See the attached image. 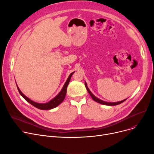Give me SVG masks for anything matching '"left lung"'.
Masks as SVG:
<instances>
[{"instance_id":"left-lung-1","label":"left lung","mask_w":154,"mask_h":154,"mask_svg":"<svg viewBox=\"0 0 154 154\" xmlns=\"http://www.w3.org/2000/svg\"><path fill=\"white\" fill-rule=\"evenodd\" d=\"M85 87H86V88H87V90L88 94H89L92 97V99H93L94 101H95V102H98V103H101V104H103V105H106V106H117V105H118V104H120V103H121L124 102L126 100V99H124V100H122V101L117 102H107L103 101V100H102L98 99L97 97H96L91 92V91L89 90V88H88V87H87V83H86L85 82Z\"/></svg>"}]
</instances>
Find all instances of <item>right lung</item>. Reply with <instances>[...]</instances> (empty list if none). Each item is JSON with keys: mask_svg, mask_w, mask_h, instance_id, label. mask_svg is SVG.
Returning <instances> with one entry per match:
<instances>
[{"mask_svg": "<svg viewBox=\"0 0 154 154\" xmlns=\"http://www.w3.org/2000/svg\"><path fill=\"white\" fill-rule=\"evenodd\" d=\"M74 72L71 73V74H70V75L69 76V77L67 80V81L66 82V83H65L64 85L63 86V87L62 88L61 91L59 93V94L57 95L56 97H55L53 99H52L51 100H50L49 102H48L47 103H37V102H34L33 100H30V99H29L27 97H26L25 95H24L20 91V90L19 89V88L17 85V89H18L20 94L22 95V97L24 99H25L27 102H28L29 103L32 104V106H34L35 107H36L37 109H40V110H50V109H54L56 107H57L59 105L60 103H61L63 102V100H64L65 97H66V92H67V86L69 84L71 77H72V74H74Z\"/></svg>", "mask_w": 154, "mask_h": 154, "instance_id": "right-lung-1", "label": "right lung"}]
</instances>
